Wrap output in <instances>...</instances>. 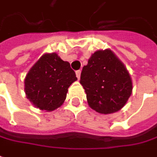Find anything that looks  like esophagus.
<instances>
[{
    "label": "esophagus",
    "instance_id": "esophagus-1",
    "mask_svg": "<svg viewBox=\"0 0 157 157\" xmlns=\"http://www.w3.org/2000/svg\"><path fill=\"white\" fill-rule=\"evenodd\" d=\"M75 74H76L77 78L80 79V76H81V70H77V71H75Z\"/></svg>",
    "mask_w": 157,
    "mask_h": 157
}]
</instances>
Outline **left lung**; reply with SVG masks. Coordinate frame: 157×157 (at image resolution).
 Wrapping results in <instances>:
<instances>
[{"mask_svg":"<svg viewBox=\"0 0 157 157\" xmlns=\"http://www.w3.org/2000/svg\"><path fill=\"white\" fill-rule=\"evenodd\" d=\"M80 83L89 105L99 113L119 111L132 94L133 85L124 64L111 50L97 51L82 67Z\"/></svg>","mask_w":157,"mask_h":157,"instance_id":"8db88e82","label":"left lung"}]
</instances>
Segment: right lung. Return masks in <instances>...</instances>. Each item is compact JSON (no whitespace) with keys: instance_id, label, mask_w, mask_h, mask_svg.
Returning a JSON list of instances; mask_svg holds the SVG:
<instances>
[{"instance_id":"add662e5","label":"right lung","mask_w":157,"mask_h":157,"mask_svg":"<svg viewBox=\"0 0 157 157\" xmlns=\"http://www.w3.org/2000/svg\"><path fill=\"white\" fill-rule=\"evenodd\" d=\"M77 80L67 61L56 53H45L30 69L24 80L27 98L39 108L51 112L65 101L67 89Z\"/></svg>"}]
</instances>
